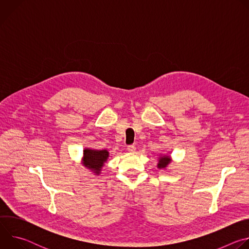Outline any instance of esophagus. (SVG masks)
Masks as SVG:
<instances>
[{
    "mask_svg": "<svg viewBox=\"0 0 249 249\" xmlns=\"http://www.w3.org/2000/svg\"><path fill=\"white\" fill-rule=\"evenodd\" d=\"M127 151H128L129 153H135L136 148H135V146H134V145H130V146H128V147H127Z\"/></svg>",
    "mask_w": 249,
    "mask_h": 249,
    "instance_id": "esophagus-1",
    "label": "esophagus"
}]
</instances>
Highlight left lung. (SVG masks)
I'll return each mask as SVG.
<instances>
[{"label": "left lung", "mask_w": 249, "mask_h": 249, "mask_svg": "<svg viewBox=\"0 0 249 249\" xmlns=\"http://www.w3.org/2000/svg\"><path fill=\"white\" fill-rule=\"evenodd\" d=\"M171 161H172V159H171L170 156L161 155L159 158V161H158V165L157 166L160 169H165L170 164Z\"/></svg>", "instance_id": "left-lung-1"}]
</instances>
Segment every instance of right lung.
Segmentation results:
<instances>
[{
    "label": "right lung",
    "mask_w": 249,
    "mask_h": 249,
    "mask_svg": "<svg viewBox=\"0 0 249 249\" xmlns=\"http://www.w3.org/2000/svg\"><path fill=\"white\" fill-rule=\"evenodd\" d=\"M109 153L107 150H94L86 148L83 153V165L92 171L95 175H99L104 163L107 161Z\"/></svg>",
    "instance_id": "1"
}]
</instances>
